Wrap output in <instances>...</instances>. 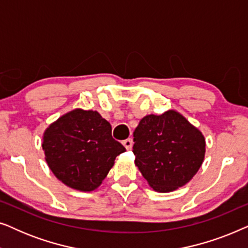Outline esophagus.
Returning a JSON list of instances; mask_svg holds the SVG:
<instances>
[{"mask_svg":"<svg viewBox=\"0 0 248 248\" xmlns=\"http://www.w3.org/2000/svg\"><path fill=\"white\" fill-rule=\"evenodd\" d=\"M122 143H123V145L127 149V150H130V149H132V145H133V141H132V139H126V140H124Z\"/></svg>","mask_w":248,"mask_h":248,"instance_id":"esophagus-1","label":"esophagus"}]
</instances>
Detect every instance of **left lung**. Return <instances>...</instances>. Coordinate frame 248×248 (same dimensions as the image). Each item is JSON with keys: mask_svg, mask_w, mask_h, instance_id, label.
Segmentation results:
<instances>
[{"mask_svg": "<svg viewBox=\"0 0 248 248\" xmlns=\"http://www.w3.org/2000/svg\"><path fill=\"white\" fill-rule=\"evenodd\" d=\"M133 137L135 165L157 192H171L184 186L204 159L203 134L175 110L147 115Z\"/></svg>", "mask_w": 248, "mask_h": 248, "instance_id": "1", "label": "left lung"}]
</instances>
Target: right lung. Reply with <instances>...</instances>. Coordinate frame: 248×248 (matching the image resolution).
I'll return each instance as SVG.
<instances>
[{"label":"right lung","instance_id":"obj_1","mask_svg":"<svg viewBox=\"0 0 248 248\" xmlns=\"http://www.w3.org/2000/svg\"><path fill=\"white\" fill-rule=\"evenodd\" d=\"M47 165L64 184L78 191L96 189L125 148L111 137V126L93 110L74 109L44 133Z\"/></svg>","mask_w":248,"mask_h":248}]
</instances>
